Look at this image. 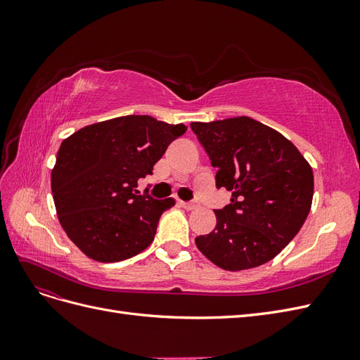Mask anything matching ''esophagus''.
<instances>
[{
	"mask_svg": "<svg viewBox=\"0 0 360 360\" xmlns=\"http://www.w3.org/2000/svg\"><path fill=\"white\" fill-rule=\"evenodd\" d=\"M180 205H181V207H184V209H186V210H193V209H197V207H198V204L195 202V201H189V202H186V201H180Z\"/></svg>",
	"mask_w": 360,
	"mask_h": 360,
	"instance_id": "esophagus-1",
	"label": "esophagus"
}]
</instances>
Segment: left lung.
I'll use <instances>...</instances> for the list:
<instances>
[{
	"mask_svg": "<svg viewBox=\"0 0 360 360\" xmlns=\"http://www.w3.org/2000/svg\"><path fill=\"white\" fill-rule=\"evenodd\" d=\"M193 134L217 168L216 188L231 202L214 210L216 226L195 238L217 267H258L275 258L311 210L314 174L291 141L249 117L195 122Z\"/></svg>",
	"mask_w": 360,
	"mask_h": 360,
	"instance_id": "left-lung-1",
	"label": "left lung"
}]
</instances>
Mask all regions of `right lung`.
I'll return each mask as SVG.
<instances>
[{
    "label": "right lung",
    "mask_w": 360,
    "mask_h": 360,
    "mask_svg": "<svg viewBox=\"0 0 360 360\" xmlns=\"http://www.w3.org/2000/svg\"><path fill=\"white\" fill-rule=\"evenodd\" d=\"M186 129L150 115H124L63 141L51 174L53 202L63 230L86 257L118 263L153 242L162 213L176 200L139 195L138 180L153 174Z\"/></svg>",
    "instance_id": "right-lung-1"
}]
</instances>
